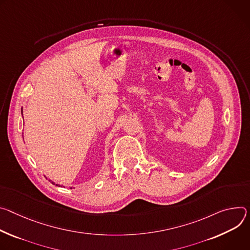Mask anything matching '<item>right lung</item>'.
Wrapping results in <instances>:
<instances>
[{"instance_id":"1","label":"right lung","mask_w":250,"mask_h":250,"mask_svg":"<svg viewBox=\"0 0 250 250\" xmlns=\"http://www.w3.org/2000/svg\"><path fill=\"white\" fill-rule=\"evenodd\" d=\"M21 112H22V110H21ZM51 183H52V184H53V185H54V183H53V182H51ZM57 186H59V185H57Z\"/></svg>"}]
</instances>
